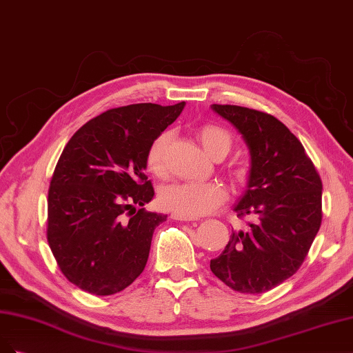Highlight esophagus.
<instances>
[{
  "label": "esophagus",
  "instance_id": "1",
  "mask_svg": "<svg viewBox=\"0 0 353 353\" xmlns=\"http://www.w3.org/2000/svg\"><path fill=\"white\" fill-rule=\"evenodd\" d=\"M172 219H173V220H179V221H192V220H193V219L183 217V215H179V214H176V212L172 214Z\"/></svg>",
  "mask_w": 353,
  "mask_h": 353
}]
</instances>
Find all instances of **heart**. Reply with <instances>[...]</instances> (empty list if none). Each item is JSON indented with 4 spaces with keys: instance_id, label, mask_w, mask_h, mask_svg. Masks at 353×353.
Returning <instances> with one entry per match:
<instances>
[{
    "instance_id": "1",
    "label": "heart",
    "mask_w": 353,
    "mask_h": 353,
    "mask_svg": "<svg viewBox=\"0 0 353 353\" xmlns=\"http://www.w3.org/2000/svg\"><path fill=\"white\" fill-rule=\"evenodd\" d=\"M172 134L163 132L151 142L146 151V165L155 176L167 173V151ZM196 138L203 151L210 157L223 158L230 151L232 136L229 132L215 126L203 124L196 132ZM227 199L225 189L219 183H193V181H176L160 190L158 202L164 210L183 215L188 219H196L207 215L221 207Z\"/></svg>"
}]
</instances>
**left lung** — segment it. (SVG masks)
Wrapping results in <instances>:
<instances>
[{"label": "left lung", "mask_w": 353, "mask_h": 353, "mask_svg": "<svg viewBox=\"0 0 353 353\" xmlns=\"http://www.w3.org/2000/svg\"><path fill=\"white\" fill-rule=\"evenodd\" d=\"M211 108L251 152L248 189L234 211L256 221L233 232L210 268L236 292L264 293L292 277L308 255L323 220L321 179L301 141L274 116L239 105Z\"/></svg>", "instance_id": "1"}]
</instances>
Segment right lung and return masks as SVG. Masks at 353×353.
Returning <instances> with one entry per match:
<instances>
[{
  "mask_svg": "<svg viewBox=\"0 0 353 353\" xmlns=\"http://www.w3.org/2000/svg\"><path fill=\"white\" fill-rule=\"evenodd\" d=\"M183 107L185 101L111 108L67 142L50 183L47 239L79 289L108 296L141 276L154 230L167 220L142 208L154 198L146 151Z\"/></svg>",
  "mask_w": 353,
  "mask_h": 353,
  "instance_id": "1",
  "label": "right lung"
}]
</instances>
